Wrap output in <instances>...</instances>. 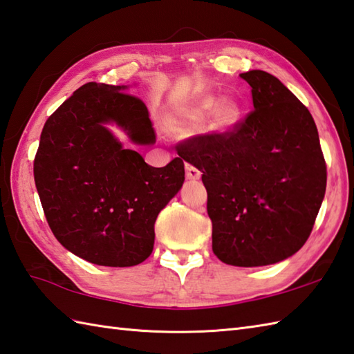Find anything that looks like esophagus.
<instances>
[{
	"instance_id": "1",
	"label": "esophagus",
	"mask_w": 354,
	"mask_h": 354,
	"mask_svg": "<svg viewBox=\"0 0 354 354\" xmlns=\"http://www.w3.org/2000/svg\"><path fill=\"white\" fill-rule=\"evenodd\" d=\"M185 169H186V178L198 180L201 177V172L196 167H192V165H186Z\"/></svg>"
}]
</instances>
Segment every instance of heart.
<instances>
[{
    "label": "heart",
    "mask_w": 354,
    "mask_h": 354,
    "mask_svg": "<svg viewBox=\"0 0 354 354\" xmlns=\"http://www.w3.org/2000/svg\"><path fill=\"white\" fill-rule=\"evenodd\" d=\"M215 105H217V100L214 97H206L201 100V102L197 106H194L192 110L186 114L185 119L180 122V129H187L200 124L201 120L206 119L209 114H211ZM238 114H240V110H238V106L234 102H225L223 105H220L217 110V118H215L217 127L226 128L235 124V120L238 119Z\"/></svg>",
    "instance_id": "obj_1"
}]
</instances>
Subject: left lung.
Wrapping results in <instances>:
<instances>
[{
  "label": "left lung",
  "instance_id": "obj_1",
  "mask_svg": "<svg viewBox=\"0 0 354 354\" xmlns=\"http://www.w3.org/2000/svg\"><path fill=\"white\" fill-rule=\"evenodd\" d=\"M254 110L225 133L192 136L177 153L203 172L212 250L238 268L275 264L312 234L327 167L312 114L263 70L240 75Z\"/></svg>",
  "mask_w": 354,
  "mask_h": 354
}]
</instances>
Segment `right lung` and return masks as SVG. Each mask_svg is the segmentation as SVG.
<instances>
[{
  "mask_svg": "<svg viewBox=\"0 0 354 354\" xmlns=\"http://www.w3.org/2000/svg\"><path fill=\"white\" fill-rule=\"evenodd\" d=\"M125 86L88 82L50 116L33 162L50 229L71 254L97 266L129 268L151 255L158 212L185 180L180 157L163 168L124 149L106 129L122 127L134 143L156 142L142 99Z\"/></svg>",
  "mask_w": 354,
  "mask_h": 354,
  "instance_id": "1",
  "label": "right lung"
}]
</instances>
